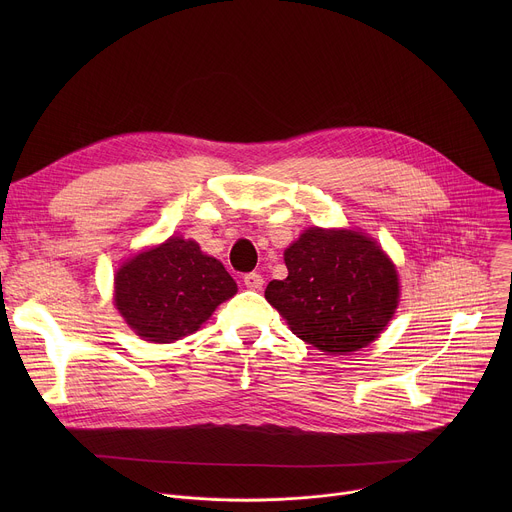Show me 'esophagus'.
Wrapping results in <instances>:
<instances>
[{
    "label": "esophagus",
    "mask_w": 512,
    "mask_h": 512,
    "mask_svg": "<svg viewBox=\"0 0 512 512\" xmlns=\"http://www.w3.org/2000/svg\"><path fill=\"white\" fill-rule=\"evenodd\" d=\"M243 281H245V285H247L249 289H261V287H263V277H261V273H257V271L247 273V275L243 277Z\"/></svg>",
    "instance_id": "obj_1"
}]
</instances>
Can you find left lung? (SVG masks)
Returning a JSON list of instances; mask_svg holds the SVG:
<instances>
[{
  "label": "left lung",
  "mask_w": 512,
  "mask_h": 512,
  "mask_svg": "<svg viewBox=\"0 0 512 512\" xmlns=\"http://www.w3.org/2000/svg\"><path fill=\"white\" fill-rule=\"evenodd\" d=\"M287 277L269 281L265 300L291 332L322 352L346 354L373 342L399 300L395 265L354 231H306L285 255Z\"/></svg>",
  "instance_id": "8db88e82"
}]
</instances>
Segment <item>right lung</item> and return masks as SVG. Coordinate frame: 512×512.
I'll list each match as a JSON object with an SVG mask.
<instances>
[{"label":"right lung","mask_w":512,"mask_h":512,"mask_svg":"<svg viewBox=\"0 0 512 512\" xmlns=\"http://www.w3.org/2000/svg\"><path fill=\"white\" fill-rule=\"evenodd\" d=\"M237 294L221 261L178 237L129 259L115 275V306L145 340L174 342L196 332Z\"/></svg>","instance_id":"right-lung-1"}]
</instances>
